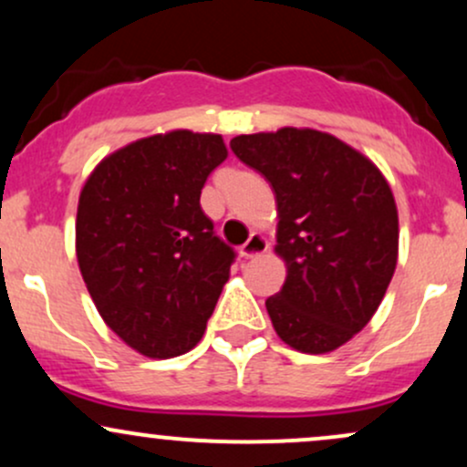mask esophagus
I'll return each instance as SVG.
<instances>
[{
    "label": "esophagus",
    "mask_w": 467,
    "mask_h": 467,
    "mask_svg": "<svg viewBox=\"0 0 467 467\" xmlns=\"http://www.w3.org/2000/svg\"><path fill=\"white\" fill-rule=\"evenodd\" d=\"M267 248H270V244H267V239L264 237V234H250V239L245 241L244 245L239 248V254L244 256V259H254V256L264 254V252H267Z\"/></svg>",
    "instance_id": "34e87169"
}]
</instances>
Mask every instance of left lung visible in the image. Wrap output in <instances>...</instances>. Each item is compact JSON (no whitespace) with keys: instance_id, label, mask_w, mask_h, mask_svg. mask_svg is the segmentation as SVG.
I'll list each match as a JSON object with an SVG mask.
<instances>
[{"instance_id":"obj_1","label":"left lung","mask_w":467,"mask_h":467,"mask_svg":"<svg viewBox=\"0 0 467 467\" xmlns=\"http://www.w3.org/2000/svg\"><path fill=\"white\" fill-rule=\"evenodd\" d=\"M234 155L270 182L276 245L287 276L265 301L272 327L301 353H329L378 312L398 265L393 191L367 155L309 127L230 140Z\"/></svg>"}]
</instances>
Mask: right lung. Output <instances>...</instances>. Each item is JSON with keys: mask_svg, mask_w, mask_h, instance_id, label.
I'll list each match as a JSON object with an SVG mask.
<instances>
[{"mask_svg": "<svg viewBox=\"0 0 467 467\" xmlns=\"http://www.w3.org/2000/svg\"><path fill=\"white\" fill-rule=\"evenodd\" d=\"M228 158L219 133L173 130L105 155L85 180L77 259L100 318L153 360L202 340L234 252L213 233L200 195Z\"/></svg>", "mask_w": 467, "mask_h": 467, "instance_id": "1", "label": "right lung"}]
</instances>
